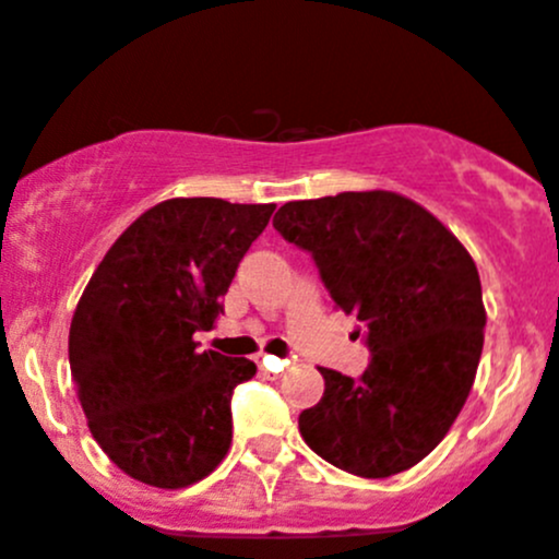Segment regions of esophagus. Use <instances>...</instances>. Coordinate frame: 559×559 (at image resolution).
<instances>
[{"label": "esophagus", "mask_w": 559, "mask_h": 559, "mask_svg": "<svg viewBox=\"0 0 559 559\" xmlns=\"http://www.w3.org/2000/svg\"><path fill=\"white\" fill-rule=\"evenodd\" d=\"M259 366H262L264 371H270V373H275V377H278V373H284L286 368H289V360H281V357L264 355V357H259Z\"/></svg>", "instance_id": "1"}]
</instances>
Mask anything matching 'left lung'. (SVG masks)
Here are the masks:
<instances>
[{
  "label": "left lung",
  "instance_id": "1",
  "mask_svg": "<svg viewBox=\"0 0 559 559\" xmlns=\"http://www.w3.org/2000/svg\"><path fill=\"white\" fill-rule=\"evenodd\" d=\"M273 226L311 253L371 352L357 379L319 368L324 395L300 412L302 440L360 478L415 467L462 412L484 352L473 257L429 210L390 191L286 202Z\"/></svg>",
  "mask_w": 559,
  "mask_h": 559
}]
</instances>
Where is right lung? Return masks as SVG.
Wrapping results in <instances>:
<instances>
[{
  "label": "right lung",
  "instance_id": "add662e5",
  "mask_svg": "<svg viewBox=\"0 0 559 559\" xmlns=\"http://www.w3.org/2000/svg\"><path fill=\"white\" fill-rule=\"evenodd\" d=\"M275 204L169 199L133 221L92 273L70 322V373L92 437L130 478L186 489L231 445L246 357L199 349Z\"/></svg>",
  "mask_w": 559,
  "mask_h": 559
}]
</instances>
